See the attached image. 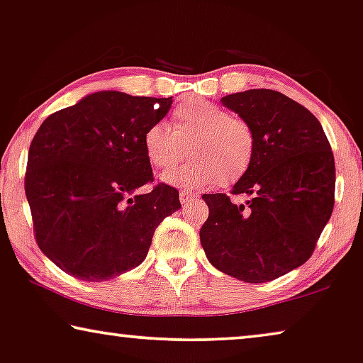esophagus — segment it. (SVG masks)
Instances as JSON below:
<instances>
[{
    "label": "esophagus",
    "instance_id": "34e87169",
    "mask_svg": "<svg viewBox=\"0 0 363 363\" xmlns=\"http://www.w3.org/2000/svg\"><path fill=\"white\" fill-rule=\"evenodd\" d=\"M179 199H181V203L182 205H189L191 202H194V200L199 199V194L189 192V191H181Z\"/></svg>",
    "mask_w": 363,
    "mask_h": 363
}]
</instances>
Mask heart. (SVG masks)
Wrapping results in <instances>:
<instances>
[{
	"label": "heart",
	"instance_id": "b5f03b06",
	"mask_svg": "<svg viewBox=\"0 0 363 363\" xmlns=\"http://www.w3.org/2000/svg\"><path fill=\"white\" fill-rule=\"evenodd\" d=\"M191 156L189 163L163 176L181 187L230 186L246 174L256 153L254 130L245 118L212 101L191 97L171 112V127L151 123L143 133V150L156 169L167 171Z\"/></svg>",
	"mask_w": 363,
	"mask_h": 363
}]
</instances>
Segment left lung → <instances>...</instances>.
Returning a JSON list of instances; mask_svg holds the SVG:
<instances>
[{"label":"left lung","mask_w":363,"mask_h":363,"mask_svg":"<svg viewBox=\"0 0 363 363\" xmlns=\"http://www.w3.org/2000/svg\"><path fill=\"white\" fill-rule=\"evenodd\" d=\"M256 137L250 169L231 189L247 196L203 194L208 218L200 242L212 266L262 284L305 264L331 218L336 166L321 123L298 102L272 89L221 97Z\"/></svg>","instance_id":"left-lung-1"}]
</instances>
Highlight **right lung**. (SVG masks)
I'll return each instance as SVG.
<instances>
[{
  "instance_id": "add662e5",
  "label": "right lung",
  "mask_w": 363,
  "mask_h": 363,
  "mask_svg": "<svg viewBox=\"0 0 363 363\" xmlns=\"http://www.w3.org/2000/svg\"><path fill=\"white\" fill-rule=\"evenodd\" d=\"M171 104L99 91L42 122L24 189L37 245L63 272L104 282L140 266L158 225L181 208L177 189L153 184L143 150L145 130ZM148 183L150 193L134 196Z\"/></svg>"
}]
</instances>
